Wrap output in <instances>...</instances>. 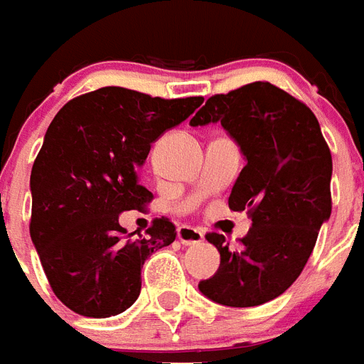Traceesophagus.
Wrapping results in <instances>:
<instances>
[{
	"instance_id": "1",
	"label": "esophagus",
	"mask_w": 364,
	"mask_h": 364,
	"mask_svg": "<svg viewBox=\"0 0 364 364\" xmlns=\"http://www.w3.org/2000/svg\"><path fill=\"white\" fill-rule=\"evenodd\" d=\"M178 240L180 244L184 245H198L205 240L203 232H199L198 228H192V226H178Z\"/></svg>"
}]
</instances>
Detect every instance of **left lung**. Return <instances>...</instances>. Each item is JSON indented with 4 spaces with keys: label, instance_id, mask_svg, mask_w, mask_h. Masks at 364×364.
Masks as SVG:
<instances>
[{
    "label": "left lung",
    "instance_id": "1",
    "mask_svg": "<svg viewBox=\"0 0 364 364\" xmlns=\"http://www.w3.org/2000/svg\"><path fill=\"white\" fill-rule=\"evenodd\" d=\"M209 122H220L244 153L228 207L247 211L251 228L240 251L223 234L205 236L220 267L199 291L226 307H255L282 296L307 264L332 213V155L313 111L270 82L209 97L190 124Z\"/></svg>",
    "mask_w": 364,
    "mask_h": 364
}]
</instances>
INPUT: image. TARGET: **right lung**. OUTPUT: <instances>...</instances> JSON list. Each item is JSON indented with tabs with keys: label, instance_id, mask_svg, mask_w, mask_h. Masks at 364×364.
Listing matches in <instances>:
<instances>
[{
	"label": "right lung",
	"instance_id": "1",
	"mask_svg": "<svg viewBox=\"0 0 364 364\" xmlns=\"http://www.w3.org/2000/svg\"><path fill=\"white\" fill-rule=\"evenodd\" d=\"M201 103L107 86L70 100L51 120L30 174V237L53 294L70 311L107 318L138 299L141 267L174 242L176 228L155 218L146 237L128 240L119 215L151 201L138 168L153 141Z\"/></svg>",
	"mask_w": 364,
	"mask_h": 364
}]
</instances>
